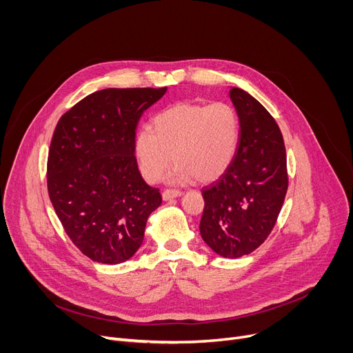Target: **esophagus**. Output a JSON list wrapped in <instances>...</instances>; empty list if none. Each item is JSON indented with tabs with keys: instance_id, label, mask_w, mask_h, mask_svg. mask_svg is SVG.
Listing matches in <instances>:
<instances>
[{
	"instance_id": "34e87169",
	"label": "esophagus",
	"mask_w": 353,
	"mask_h": 353,
	"mask_svg": "<svg viewBox=\"0 0 353 353\" xmlns=\"http://www.w3.org/2000/svg\"><path fill=\"white\" fill-rule=\"evenodd\" d=\"M181 195V191L180 190H172V188H168L162 192V196L165 201L168 199H172V198H176V196H180Z\"/></svg>"
}]
</instances>
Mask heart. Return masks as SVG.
I'll use <instances>...</instances> for the list:
<instances>
[{"label":"heart","mask_w":353,"mask_h":353,"mask_svg":"<svg viewBox=\"0 0 353 353\" xmlns=\"http://www.w3.org/2000/svg\"><path fill=\"white\" fill-rule=\"evenodd\" d=\"M154 131L141 128L135 137V157L142 176L158 181L172 165L176 183L195 177L199 183L218 180L230 168L240 141V120L225 102L174 103L152 119ZM174 158H171V155Z\"/></svg>","instance_id":"obj_1"}]
</instances>
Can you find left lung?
I'll return each mask as SVG.
<instances>
[{
  "label": "left lung",
  "mask_w": 353,
  "mask_h": 353,
  "mask_svg": "<svg viewBox=\"0 0 353 353\" xmlns=\"http://www.w3.org/2000/svg\"><path fill=\"white\" fill-rule=\"evenodd\" d=\"M240 141L230 168L203 187L199 232L216 254L237 259L260 247L272 232L288 191L282 132L268 110L245 90L232 88Z\"/></svg>",
  "instance_id": "1"
}]
</instances>
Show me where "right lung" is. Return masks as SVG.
Returning <instances> with one entry per match:
<instances>
[{
    "label": "right lung",
    "instance_id": "1",
    "mask_svg": "<svg viewBox=\"0 0 353 353\" xmlns=\"http://www.w3.org/2000/svg\"><path fill=\"white\" fill-rule=\"evenodd\" d=\"M165 88L97 90L59 120L47 159V190L72 243L90 260L120 264L143 240L161 204L135 159V130Z\"/></svg>",
    "mask_w": 353,
    "mask_h": 353
}]
</instances>
